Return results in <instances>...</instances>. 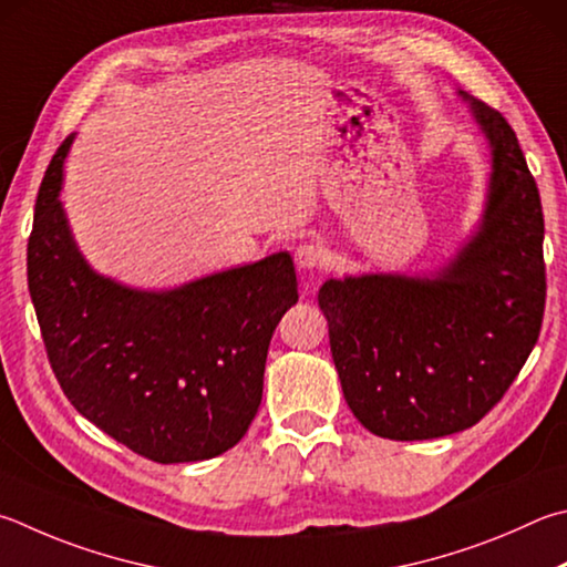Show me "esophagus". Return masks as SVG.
<instances>
[{
  "mask_svg": "<svg viewBox=\"0 0 567 567\" xmlns=\"http://www.w3.org/2000/svg\"><path fill=\"white\" fill-rule=\"evenodd\" d=\"M295 262H297V267H300V270H315V267L324 262V250L315 243L300 245V248L295 250Z\"/></svg>",
  "mask_w": 567,
  "mask_h": 567,
  "instance_id": "esophagus-1",
  "label": "esophagus"
}]
</instances>
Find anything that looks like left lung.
<instances>
[{
    "label": "left lung",
    "mask_w": 567,
    "mask_h": 567,
    "mask_svg": "<svg viewBox=\"0 0 567 567\" xmlns=\"http://www.w3.org/2000/svg\"><path fill=\"white\" fill-rule=\"evenodd\" d=\"M458 96L491 148L476 233L431 275H347L317 295L347 404L382 439L424 441L478 424L540 334L538 185L508 121L466 91Z\"/></svg>",
    "instance_id": "1"
}]
</instances>
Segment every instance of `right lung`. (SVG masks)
<instances>
[{
  "label": "right lung",
  "instance_id": "add662e5",
  "mask_svg": "<svg viewBox=\"0 0 567 567\" xmlns=\"http://www.w3.org/2000/svg\"><path fill=\"white\" fill-rule=\"evenodd\" d=\"M61 143L41 181L27 277L49 364L81 416L156 463L220 456L262 401L267 347L297 302L290 252L136 290L99 275L71 235Z\"/></svg>",
  "mask_w": 567,
  "mask_h": 567
}]
</instances>
